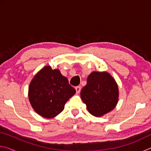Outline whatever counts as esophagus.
<instances>
[{
  "mask_svg": "<svg viewBox=\"0 0 151 151\" xmlns=\"http://www.w3.org/2000/svg\"><path fill=\"white\" fill-rule=\"evenodd\" d=\"M75 90L76 91V93H79L81 92V87L80 86H76L75 87Z\"/></svg>",
  "mask_w": 151,
  "mask_h": 151,
  "instance_id": "esophagus-1",
  "label": "esophagus"
}]
</instances>
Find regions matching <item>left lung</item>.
<instances>
[{"label": "left lung", "mask_w": 151, "mask_h": 151, "mask_svg": "<svg viewBox=\"0 0 151 151\" xmlns=\"http://www.w3.org/2000/svg\"><path fill=\"white\" fill-rule=\"evenodd\" d=\"M119 95L116 82L106 71L92 72L86 85L81 91V97L88 111L96 117L103 116L115 108Z\"/></svg>", "instance_id": "left-lung-1"}]
</instances>
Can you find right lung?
<instances>
[{
	"mask_svg": "<svg viewBox=\"0 0 151 151\" xmlns=\"http://www.w3.org/2000/svg\"><path fill=\"white\" fill-rule=\"evenodd\" d=\"M76 91L58 69L45 66L32 79L29 99L33 109L46 119H52L62 112L66 102Z\"/></svg>",
	"mask_w": 151,
	"mask_h": 151,
	"instance_id": "obj_1",
	"label": "right lung"
}]
</instances>
